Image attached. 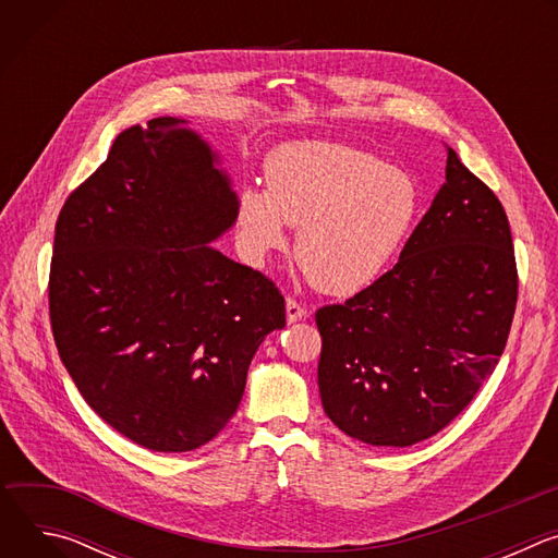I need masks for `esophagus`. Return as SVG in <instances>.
<instances>
[{"instance_id":"34e87169","label":"esophagus","mask_w":558,"mask_h":558,"mask_svg":"<svg viewBox=\"0 0 558 558\" xmlns=\"http://www.w3.org/2000/svg\"><path fill=\"white\" fill-rule=\"evenodd\" d=\"M304 315H306V308L298 300L287 298V323H298Z\"/></svg>"}]
</instances>
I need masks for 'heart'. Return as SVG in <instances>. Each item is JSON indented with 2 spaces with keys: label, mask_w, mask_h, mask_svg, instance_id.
Instances as JSON below:
<instances>
[{
  "label": "heart",
  "mask_w": 558,
  "mask_h": 558,
  "mask_svg": "<svg viewBox=\"0 0 558 558\" xmlns=\"http://www.w3.org/2000/svg\"><path fill=\"white\" fill-rule=\"evenodd\" d=\"M267 190L238 196L245 247L263 258L287 245V225L300 227L295 258L308 282L349 295L375 282L402 252L422 211L417 179L342 143L295 141L265 163Z\"/></svg>",
  "instance_id": "heart-1"
}]
</instances>
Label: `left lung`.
<instances>
[{"label": "left lung", "mask_w": 558, "mask_h": 558, "mask_svg": "<svg viewBox=\"0 0 558 558\" xmlns=\"http://www.w3.org/2000/svg\"><path fill=\"white\" fill-rule=\"evenodd\" d=\"M517 293L506 209L448 147L446 183L397 265L344 304L315 311L325 413L371 446L437 435L493 375Z\"/></svg>", "instance_id": "1"}]
</instances>
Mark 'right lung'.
<instances>
[{
	"instance_id": "right-lung-1",
	"label": "right lung",
	"mask_w": 558,
	"mask_h": 558,
	"mask_svg": "<svg viewBox=\"0 0 558 558\" xmlns=\"http://www.w3.org/2000/svg\"><path fill=\"white\" fill-rule=\"evenodd\" d=\"M183 119L123 130L63 203L48 304L88 407L156 452H187L233 417L260 342L284 327L278 287L209 243L238 216L216 154Z\"/></svg>"
}]
</instances>
